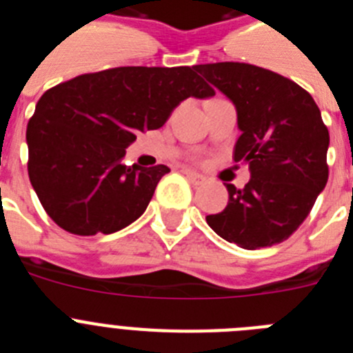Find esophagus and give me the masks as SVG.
<instances>
[{
    "instance_id": "1",
    "label": "esophagus",
    "mask_w": 353,
    "mask_h": 353,
    "mask_svg": "<svg viewBox=\"0 0 353 353\" xmlns=\"http://www.w3.org/2000/svg\"><path fill=\"white\" fill-rule=\"evenodd\" d=\"M183 173H185V176H187V179L191 180V182L194 183V185H199V183H203V182H205V176H203V174L196 173V171L185 170V171H183Z\"/></svg>"
}]
</instances>
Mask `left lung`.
Instances as JSON below:
<instances>
[{
	"mask_svg": "<svg viewBox=\"0 0 353 353\" xmlns=\"http://www.w3.org/2000/svg\"><path fill=\"white\" fill-rule=\"evenodd\" d=\"M236 109L233 159L249 164L244 189L226 183L228 205L208 226L239 248H270L307 217L329 179V130L313 97L276 72L249 63L196 65Z\"/></svg>",
	"mask_w": 353,
	"mask_h": 353,
	"instance_id": "obj_1",
	"label": "left lung"
}]
</instances>
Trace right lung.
<instances>
[{
	"mask_svg": "<svg viewBox=\"0 0 353 353\" xmlns=\"http://www.w3.org/2000/svg\"><path fill=\"white\" fill-rule=\"evenodd\" d=\"M212 95L196 67H118L48 90L26 129L28 174L43 210L74 235L129 226L170 168L125 166V148L182 101Z\"/></svg>",
	"mask_w": 353,
	"mask_h": 353,
	"instance_id": "add662e5",
	"label": "right lung"
}]
</instances>
